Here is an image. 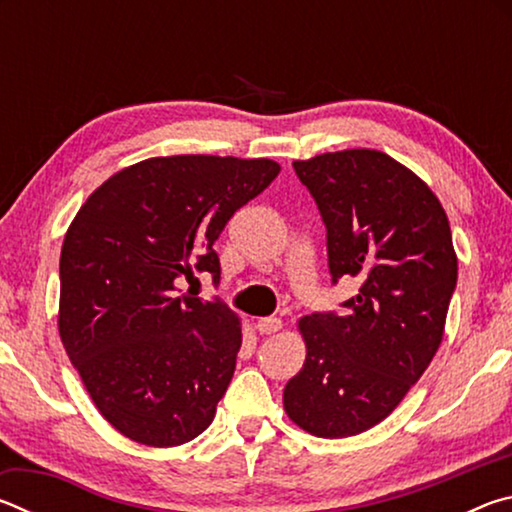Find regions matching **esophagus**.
<instances>
[{
	"label": "esophagus",
	"instance_id": "esophagus-1",
	"mask_svg": "<svg viewBox=\"0 0 512 512\" xmlns=\"http://www.w3.org/2000/svg\"><path fill=\"white\" fill-rule=\"evenodd\" d=\"M255 327H257L259 334H275V332H280V329H282V320L275 318V316L259 318L257 323H255Z\"/></svg>",
	"mask_w": 512,
	"mask_h": 512
}]
</instances>
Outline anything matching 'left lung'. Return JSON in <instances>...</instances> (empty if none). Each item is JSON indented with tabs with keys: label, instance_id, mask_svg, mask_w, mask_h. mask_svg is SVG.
<instances>
[{
	"label": "left lung",
	"instance_id": "left-lung-1",
	"mask_svg": "<svg viewBox=\"0 0 512 512\" xmlns=\"http://www.w3.org/2000/svg\"><path fill=\"white\" fill-rule=\"evenodd\" d=\"M327 228L332 280L359 293L298 320L305 363L284 411L318 438H348L395 411L438 352L458 259L443 205L422 178L372 149L293 162Z\"/></svg>",
	"mask_w": 512,
	"mask_h": 512
}]
</instances>
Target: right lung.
Listing matches in <instances>:
<instances>
[{"label":"right lung","instance_id":"right-lung-1","mask_svg":"<svg viewBox=\"0 0 512 512\" xmlns=\"http://www.w3.org/2000/svg\"><path fill=\"white\" fill-rule=\"evenodd\" d=\"M280 164L232 155L149 158L117 171L76 212L60 250V341L121 436L176 447L210 427L241 348L219 300L178 296L221 277L214 241Z\"/></svg>","mask_w":512,"mask_h":512}]
</instances>
